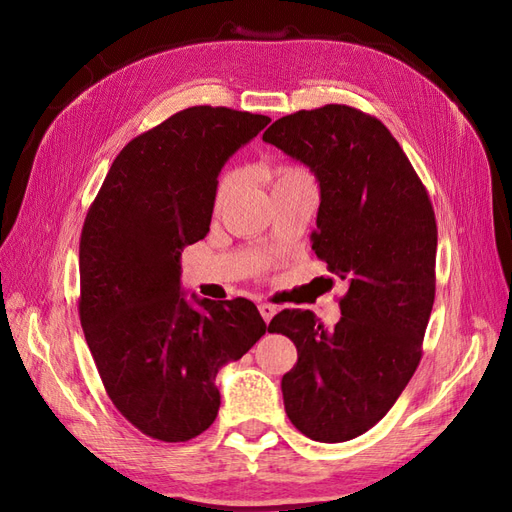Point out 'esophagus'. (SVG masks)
I'll list each match as a JSON object with an SVG mask.
<instances>
[{
  "instance_id": "1",
  "label": "esophagus",
  "mask_w": 512,
  "mask_h": 512,
  "mask_svg": "<svg viewBox=\"0 0 512 512\" xmlns=\"http://www.w3.org/2000/svg\"><path fill=\"white\" fill-rule=\"evenodd\" d=\"M259 313H261V318H264L266 322H270L274 313H277V307L270 305V303H259Z\"/></svg>"
}]
</instances>
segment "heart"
Instances as JSON below:
<instances>
[{
  "label": "heart",
  "instance_id": "obj_1",
  "mask_svg": "<svg viewBox=\"0 0 512 512\" xmlns=\"http://www.w3.org/2000/svg\"><path fill=\"white\" fill-rule=\"evenodd\" d=\"M303 177H307V175L303 173V170H298V168H279L277 177H274V186H279V183L294 181V179H303ZM233 183H235V177H233V175H229V177L222 179L220 188H218V201L225 199V196L231 192Z\"/></svg>",
  "mask_w": 512,
  "mask_h": 512
}]
</instances>
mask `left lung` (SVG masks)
Wrapping results in <instances>:
<instances>
[{"label":"left lung","mask_w":512,"mask_h":512,"mask_svg":"<svg viewBox=\"0 0 512 512\" xmlns=\"http://www.w3.org/2000/svg\"><path fill=\"white\" fill-rule=\"evenodd\" d=\"M264 142L316 175L313 251L348 281L335 329L309 309H283L268 326L298 350L281 381L285 413L313 441H350L381 422L422 359L435 303V212L398 140L361 110L331 103L287 114Z\"/></svg>","instance_id":"obj_1"}]
</instances>
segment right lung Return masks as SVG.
I'll return each mask as SVG.
<instances>
[{"label": "right lung", "mask_w": 512, "mask_h": 512, "mask_svg": "<svg viewBox=\"0 0 512 512\" xmlns=\"http://www.w3.org/2000/svg\"><path fill=\"white\" fill-rule=\"evenodd\" d=\"M270 123L194 106L125 144L80 240V320L99 376L131 424L188 441L214 424L216 374L266 333L246 298L188 300L181 251L212 222L218 175Z\"/></svg>", "instance_id": "1"}]
</instances>
